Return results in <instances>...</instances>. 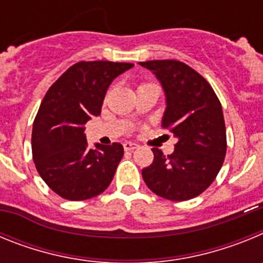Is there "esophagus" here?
<instances>
[{"instance_id":"obj_1","label":"esophagus","mask_w":263,"mask_h":263,"mask_svg":"<svg viewBox=\"0 0 263 263\" xmlns=\"http://www.w3.org/2000/svg\"><path fill=\"white\" fill-rule=\"evenodd\" d=\"M137 147H139L137 143L134 142H124V148L126 150V152H133V150H136Z\"/></svg>"}]
</instances>
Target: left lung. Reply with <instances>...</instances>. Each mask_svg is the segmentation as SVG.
<instances>
[{
	"label": "left lung",
	"instance_id": "8db88e82",
	"mask_svg": "<svg viewBox=\"0 0 263 263\" xmlns=\"http://www.w3.org/2000/svg\"><path fill=\"white\" fill-rule=\"evenodd\" d=\"M166 96L162 127L176 138L173 154L153 147L154 160L142 170L146 185L167 200H190L212 184L224 163L227 132L221 104L201 75L178 60H148Z\"/></svg>",
	"mask_w": 263,
	"mask_h": 263
}]
</instances>
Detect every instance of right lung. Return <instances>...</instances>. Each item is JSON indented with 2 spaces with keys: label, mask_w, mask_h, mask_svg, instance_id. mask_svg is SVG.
I'll return each mask as SVG.
<instances>
[{
  "label": "right lung",
  "mask_w": 263,
  "mask_h": 263,
  "mask_svg": "<svg viewBox=\"0 0 263 263\" xmlns=\"http://www.w3.org/2000/svg\"><path fill=\"white\" fill-rule=\"evenodd\" d=\"M132 63L79 62L50 87L34 120L32 159L39 175L67 200H87L104 192L124 155L121 143L89 148L84 125L101 113L111 81Z\"/></svg>",
  "instance_id": "obj_1"
}]
</instances>
